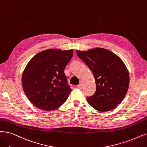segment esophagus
Returning a JSON list of instances; mask_svg holds the SVG:
<instances>
[{
    "mask_svg": "<svg viewBox=\"0 0 147 147\" xmlns=\"http://www.w3.org/2000/svg\"><path fill=\"white\" fill-rule=\"evenodd\" d=\"M77 87H78V88H80V89L82 88V87H83V84H82V83H80L79 85H78L77 86Z\"/></svg>",
    "mask_w": 147,
    "mask_h": 147,
    "instance_id": "esophagus-1",
    "label": "esophagus"
}]
</instances>
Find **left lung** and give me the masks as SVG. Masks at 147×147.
Instances as JSON below:
<instances>
[{"label": "left lung", "mask_w": 147, "mask_h": 147, "mask_svg": "<svg viewBox=\"0 0 147 147\" xmlns=\"http://www.w3.org/2000/svg\"><path fill=\"white\" fill-rule=\"evenodd\" d=\"M76 53L95 79L96 91L93 96L86 97L88 104L102 112L115 108L126 96L129 83L128 71L122 60L102 48L77 50Z\"/></svg>", "instance_id": "1"}]
</instances>
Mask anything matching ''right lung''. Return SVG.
<instances>
[{"label":"right lung","instance_id":"obj_1","mask_svg":"<svg viewBox=\"0 0 147 147\" xmlns=\"http://www.w3.org/2000/svg\"><path fill=\"white\" fill-rule=\"evenodd\" d=\"M73 50L51 48L37 53L27 63L22 85L28 100L44 111L57 109L66 101L71 89L63 70Z\"/></svg>","mask_w":147,"mask_h":147}]
</instances>
